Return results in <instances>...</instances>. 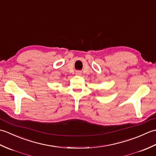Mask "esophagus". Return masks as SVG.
I'll return each instance as SVG.
<instances>
[{"label": "esophagus", "mask_w": 156, "mask_h": 156, "mask_svg": "<svg viewBox=\"0 0 156 156\" xmlns=\"http://www.w3.org/2000/svg\"><path fill=\"white\" fill-rule=\"evenodd\" d=\"M76 74L77 75H81V72L80 71H76Z\"/></svg>", "instance_id": "1"}]
</instances>
